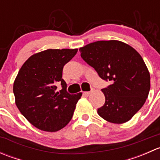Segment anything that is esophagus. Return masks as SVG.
Returning a JSON list of instances; mask_svg holds the SVG:
<instances>
[{
    "mask_svg": "<svg viewBox=\"0 0 160 160\" xmlns=\"http://www.w3.org/2000/svg\"><path fill=\"white\" fill-rule=\"evenodd\" d=\"M90 92H89V91H86V92H83V94L84 95H86V96H89V95L90 94Z\"/></svg>",
    "mask_w": 160,
    "mask_h": 160,
    "instance_id": "esophagus-1",
    "label": "esophagus"
}]
</instances>
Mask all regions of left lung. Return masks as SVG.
I'll list each match as a JSON object with an SVG mask.
<instances>
[{
	"label": "left lung",
	"mask_w": 160,
	"mask_h": 160,
	"mask_svg": "<svg viewBox=\"0 0 160 160\" xmlns=\"http://www.w3.org/2000/svg\"><path fill=\"white\" fill-rule=\"evenodd\" d=\"M79 50L101 78L111 82L101 90L105 103L98 114L111 123L128 122L145 104L150 90L149 71L142 56L118 40L95 42Z\"/></svg>",
	"instance_id": "obj_1"
}]
</instances>
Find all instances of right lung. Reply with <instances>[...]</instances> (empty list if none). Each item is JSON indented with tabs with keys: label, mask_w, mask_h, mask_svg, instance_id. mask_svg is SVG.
Masks as SVG:
<instances>
[{
	"label": "right lung",
	"mask_w": 160,
	"mask_h": 160,
	"mask_svg": "<svg viewBox=\"0 0 160 160\" xmlns=\"http://www.w3.org/2000/svg\"><path fill=\"white\" fill-rule=\"evenodd\" d=\"M77 49H49L31 56L18 71L13 85L15 104L35 128L57 132L70 122L82 93L70 94L62 79L64 65ZM63 89L56 92V84Z\"/></svg>",
	"instance_id": "1"
}]
</instances>
